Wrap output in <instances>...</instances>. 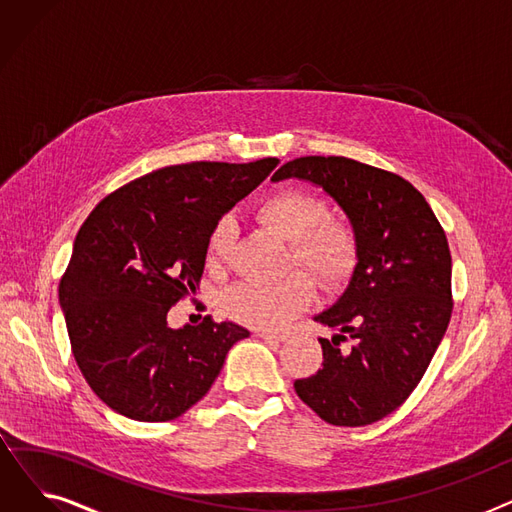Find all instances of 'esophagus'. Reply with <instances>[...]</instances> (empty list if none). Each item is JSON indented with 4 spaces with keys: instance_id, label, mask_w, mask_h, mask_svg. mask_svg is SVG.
Returning a JSON list of instances; mask_svg holds the SVG:
<instances>
[{
    "instance_id": "obj_1",
    "label": "esophagus",
    "mask_w": 512,
    "mask_h": 512,
    "mask_svg": "<svg viewBox=\"0 0 512 512\" xmlns=\"http://www.w3.org/2000/svg\"><path fill=\"white\" fill-rule=\"evenodd\" d=\"M257 336L265 342H284L288 338L286 334H278V332H259Z\"/></svg>"
}]
</instances>
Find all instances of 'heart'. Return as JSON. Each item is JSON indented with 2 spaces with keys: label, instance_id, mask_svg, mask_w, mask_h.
<instances>
[{
  "label": "heart",
  "instance_id": "heart-1",
  "mask_svg": "<svg viewBox=\"0 0 512 512\" xmlns=\"http://www.w3.org/2000/svg\"><path fill=\"white\" fill-rule=\"evenodd\" d=\"M257 220L290 240V263L303 265L328 288L340 286L353 274L359 259V240L351 224L328 218V205L315 195L280 188L259 201ZM232 245V226L220 220L209 232L205 261L211 272H222ZM315 299L309 276L292 272L274 284L242 282L228 290L226 311L240 324L280 328Z\"/></svg>",
  "mask_w": 512,
  "mask_h": 512
}]
</instances>
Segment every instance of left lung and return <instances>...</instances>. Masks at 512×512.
<instances>
[{
	"mask_svg": "<svg viewBox=\"0 0 512 512\" xmlns=\"http://www.w3.org/2000/svg\"><path fill=\"white\" fill-rule=\"evenodd\" d=\"M313 182L340 205L359 240L342 297L315 321L324 367L294 382L299 398L332 425L361 427L396 411L421 382L452 313L446 234L417 188L348 157L309 155L272 180ZM351 339V349L339 344Z\"/></svg>",
	"mask_w": 512,
	"mask_h": 512,
	"instance_id": "obj_1",
	"label": "left lung"
}]
</instances>
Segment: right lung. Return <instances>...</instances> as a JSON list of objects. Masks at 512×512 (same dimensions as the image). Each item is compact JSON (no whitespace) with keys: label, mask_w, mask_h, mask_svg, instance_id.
I'll return each mask as SVG.
<instances>
[{"label":"right lung","mask_w":512,"mask_h":512,"mask_svg":"<svg viewBox=\"0 0 512 512\" xmlns=\"http://www.w3.org/2000/svg\"><path fill=\"white\" fill-rule=\"evenodd\" d=\"M276 166L265 157L161 168L107 195L80 226L60 305L76 365L107 407L137 421L176 419L249 336L211 317L172 330L168 311L195 294L211 228Z\"/></svg>","instance_id":"obj_1"}]
</instances>
